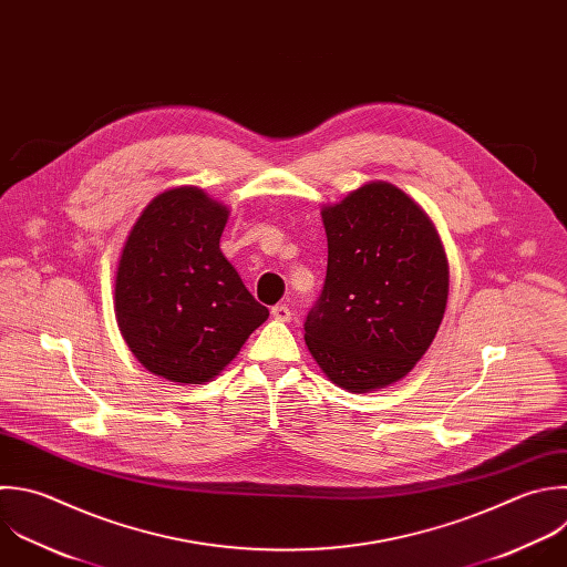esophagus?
<instances>
[{
  "mask_svg": "<svg viewBox=\"0 0 567 567\" xmlns=\"http://www.w3.org/2000/svg\"><path fill=\"white\" fill-rule=\"evenodd\" d=\"M270 315H272V319H275V321H290V317H292V312H290V308H288L286 303H277V306H272Z\"/></svg>",
  "mask_w": 567,
  "mask_h": 567,
  "instance_id": "1",
  "label": "esophagus"
}]
</instances>
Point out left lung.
I'll return each instance as SVG.
<instances>
[{"label": "left lung", "mask_w": 567, "mask_h": 567, "mask_svg": "<svg viewBox=\"0 0 567 567\" xmlns=\"http://www.w3.org/2000/svg\"><path fill=\"white\" fill-rule=\"evenodd\" d=\"M328 270L303 323L306 346L339 388L401 381L441 326L450 268L430 215L401 188L368 182L321 208Z\"/></svg>", "instance_id": "left-lung-1"}]
</instances>
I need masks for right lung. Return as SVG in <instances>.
I'll return each instance as SVG.
<instances>
[{
    "label": "right lung",
    "mask_w": 567,
    "mask_h": 567,
    "mask_svg": "<svg viewBox=\"0 0 567 567\" xmlns=\"http://www.w3.org/2000/svg\"><path fill=\"white\" fill-rule=\"evenodd\" d=\"M228 206L197 186L159 193L133 224L115 272L124 341L153 374L213 381L268 319L219 248Z\"/></svg>",
    "instance_id": "add662e5"
}]
</instances>
